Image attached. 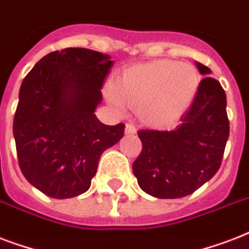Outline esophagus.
I'll list each match as a JSON object with an SVG mask.
<instances>
[{
    "instance_id": "obj_1",
    "label": "esophagus",
    "mask_w": 249,
    "mask_h": 249,
    "mask_svg": "<svg viewBox=\"0 0 249 249\" xmlns=\"http://www.w3.org/2000/svg\"><path fill=\"white\" fill-rule=\"evenodd\" d=\"M136 132H137L136 125L130 124V123H128V124L125 125V133H126V134H136Z\"/></svg>"
}]
</instances>
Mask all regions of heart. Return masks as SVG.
<instances>
[{
	"instance_id": "b5f03b06",
	"label": "heart",
	"mask_w": 249,
	"mask_h": 249,
	"mask_svg": "<svg viewBox=\"0 0 249 249\" xmlns=\"http://www.w3.org/2000/svg\"><path fill=\"white\" fill-rule=\"evenodd\" d=\"M200 77L193 64L159 59L125 70L115 81L109 99L138 111L154 126L176 123L191 105Z\"/></svg>"
}]
</instances>
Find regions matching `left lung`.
I'll return each mask as SVG.
<instances>
[{"label": "left lung", "instance_id": "obj_1", "mask_svg": "<svg viewBox=\"0 0 249 249\" xmlns=\"http://www.w3.org/2000/svg\"><path fill=\"white\" fill-rule=\"evenodd\" d=\"M196 66L201 75L211 73L201 63ZM229 132L225 90L205 76L177 128L138 132L142 151L133 163V173L140 187L160 199L193 194L220 169Z\"/></svg>", "mask_w": 249, "mask_h": 249}]
</instances>
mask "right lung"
Listing matches in <instances>:
<instances>
[{
	"label": "right lung",
	"mask_w": 249,
	"mask_h": 249,
	"mask_svg": "<svg viewBox=\"0 0 249 249\" xmlns=\"http://www.w3.org/2000/svg\"><path fill=\"white\" fill-rule=\"evenodd\" d=\"M112 66L102 53L67 48L45 55L23 80L13 125L18 163L45 195L88 191L103 151L124 136L123 123L105 125L94 113Z\"/></svg>",
	"instance_id": "1"
}]
</instances>
